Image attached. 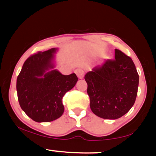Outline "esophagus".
Listing matches in <instances>:
<instances>
[{"mask_svg":"<svg viewBox=\"0 0 156 156\" xmlns=\"http://www.w3.org/2000/svg\"><path fill=\"white\" fill-rule=\"evenodd\" d=\"M75 73H76L77 76H78V78H80V79H81V78H83L84 71L82 69H80V68H78V69H76V70H75Z\"/></svg>","mask_w":156,"mask_h":156,"instance_id":"34e87169","label":"esophagus"}]
</instances>
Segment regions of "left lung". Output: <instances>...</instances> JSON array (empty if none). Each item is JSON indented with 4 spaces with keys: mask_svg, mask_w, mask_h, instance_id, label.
<instances>
[{
    "mask_svg": "<svg viewBox=\"0 0 156 156\" xmlns=\"http://www.w3.org/2000/svg\"><path fill=\"white\" fill-rule=\"evenodd\" d=\"M90 108L98 117L107 119L120 118L136 101L139 74L133 60L115 49V58L108 59L86 74Z\"/></svg>",
    "mask_w": 156,
    "mask_h": 156,
    "instance_id": "obj_1",
    "label": "left lung"
}]
</instances>
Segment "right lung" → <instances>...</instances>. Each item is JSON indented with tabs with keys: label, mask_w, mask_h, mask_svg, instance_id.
Returning <instances> with one entry per match:
<instances>
[{
	"label": "right lung",
	"mask_w": 156,
	"mask_h": 156,
	"mask_svg": "<svg viewBox=\"0 0 156 156\" xmlns=\"http://www.w3.org/2000/svg\"><path fill=\"white\" fill-rule=\"evenodd\" d=\"M55 48L31 55L26 60L17 78V98L27 115L37 122L55 120L63 114L62 99L75 87V73L64 76L53 68Z\"/></svg>",
	"instance_id": "1"
}]
</instances>
